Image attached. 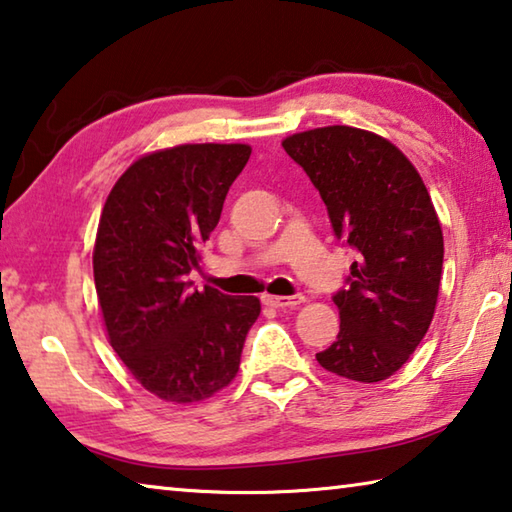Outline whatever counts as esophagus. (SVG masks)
Instances as JSON below:
<instances>
[{"label": "esophagus", "instance_id": "obj_1", "mask_svg": "<svg viewBox=\"0 0 512 512\" xmlns=\"http://www.w3.org/2000/svg\"><path fill=\"white\" fill-rule=\"evenodd\" d=\"M264 305L275 307V309H284V307H296L302 302V296H262Z\"/></svg>", "mask_w": 512, "mask_h": 512}]
</instances>
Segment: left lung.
I'll return each instance as SVG.
<instances>
[{
    "mask_svg": "<svg viewBox=\"0 0 512 512\" xmlns=\"http://www.w3.org/2000/svg\"><path fill=\"white\" fill-rule=\"evenodd\" d=\"M282 146L320 192L336 239L357 250L334 293L339 336L316 359L363 384L391 377L436 311L445 248L427 187L397 146L361 128H314Z\"/></svg>",
    "mask_w": 512,
    "mask_h": 512,
    "instance_id": "obj_1",
    "label": "left lung"
}]
</instances>
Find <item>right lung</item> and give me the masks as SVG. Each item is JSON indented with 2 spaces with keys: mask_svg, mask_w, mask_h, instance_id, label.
Masks as SVG:
<instances>
[{
  "mask_svg": "<svg viewBox=\"0 0 512 512\" xmlns=\"http://www.w3.org/2000/svg\"><path fill=\"white\" fill-rule=\"evenodd\" d=\"M246 144H183L144 155L103 205L94 287L112 350L146 391L189 404L235 379L255 296L192 289L198 248L221 219Z\"/></svg>",
  "mask_w": 512,
  "mask_h": 512,
  "instance_id": "right-lung-1",
  "label": "right lung"
}]
</instances>
